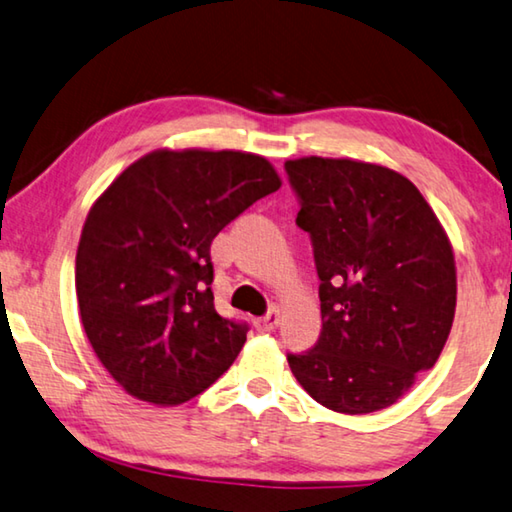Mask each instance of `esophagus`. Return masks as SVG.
<instances>
[{"mask_svg":"<svg viewBox=\"0 0 512 512\" xmlns=\"http://www.w3.org/2000/svg\"><path fill=\"white\" fill-rule=\"evenodd\" d=\"M278 323H280V312L273 307V310H269L264 316H259V319L255 321V326L259 330H275L278 328Z\"/></svg>","mask_w":512,"mask_h":512,"instance_id":"1","label":"esophagus"}]
</instances>
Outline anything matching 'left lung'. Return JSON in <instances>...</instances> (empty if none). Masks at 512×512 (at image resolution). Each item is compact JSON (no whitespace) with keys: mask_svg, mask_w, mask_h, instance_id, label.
Instances as JSON below:
<instances>
[{"mask_svg":"<svg viewBox=\"0 0 512 512\" xmlns=\"http://www.w3.org/2000/svg\"><path fill=\"white\" fill-rule=\"evenodd\" d=\"M312 239L321 337L289 353L314 401L367 415L401 399L440 358L456 312V262L419 189L394 170L353 159L285 164Z\"/></svg>","mask_w":512,"mask_h":512,"instance_id":"8db88e82","label":"left lung"}]
</instances>
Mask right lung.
<instances>
[{"instance_id":"right-lung-1","label":"right lung","mask_w":512,"mask_h":512,"mask_svg":"<svg viewBox=\"0 0 512 512\" xmlns=\"http://www.w3.org/2000/svg\"><path fill=\"white\" fill-rule=\"evenodd\" d=\"M278 189L257 154L157 150L97 198L77 248L79 314L104 369L136 399L184 403L237 360L248 323L216 312L209 250Z\"/></svg>"}]
</instances>
